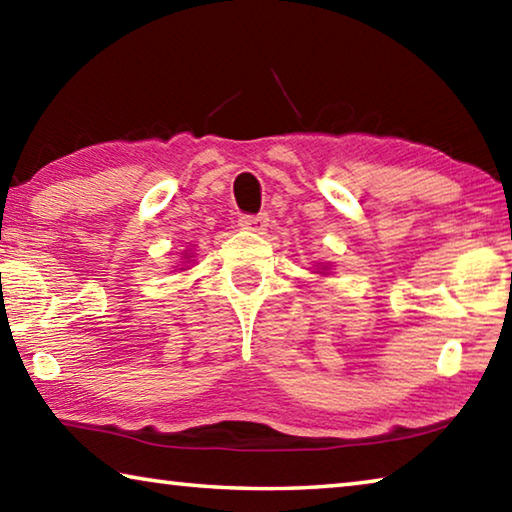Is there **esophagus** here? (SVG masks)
<instances>
[{"label":"esophagus","instance_id":"1","mask_svg":"<svg viewBox=\"0 0 512 512\" xmlns=\"http://www.w3.org/2000/svg\"><path fill=\"white\" fill-rule=\"evenodd\" d=\"M239 225L244 230H253V232H264L266 225H268V214H244L239 219Z\"/></svg>","mask_w":512,"mask_h":512}]
</instances>
